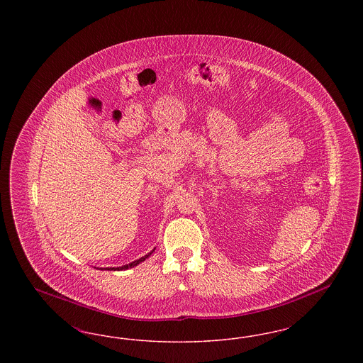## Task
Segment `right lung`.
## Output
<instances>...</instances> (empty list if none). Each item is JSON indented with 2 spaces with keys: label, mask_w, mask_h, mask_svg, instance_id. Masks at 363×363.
<instances>
[{
  "label": "right lung",
  "mask_w": 363,
  "mask_h": 363,
  "mask_svg": "<svg viewBox=\"0 0 363 363\" xmlns=\"http://www.w3.org/2000/svg\"><path fill=\"white\" fill-rule=\"evenodd\" d=\"M154 250H155V249H154ZM154 250H152V252H150L148 255H145L144 257H141V259H136V261H133V262H130V264H126V265H123V267H120V268H106V269H114V271H116V269H118V271H120V269H128V268H133V267H136V265H138V264H140V262H143L144 259H148V257H150V256H151V255L154 253Z\"/></svg>",
  "instance_id": "add662e5"
}]
</instances>
